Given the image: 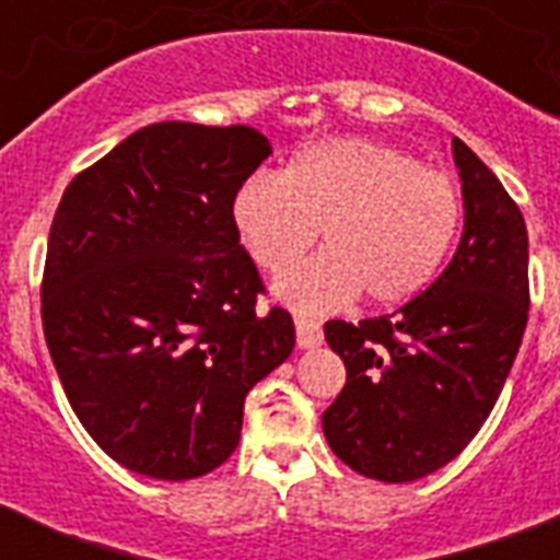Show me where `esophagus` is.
I'll return each instance as SVG.
<instances>
[{"instance_id":"34e87169","label":"esophagus","mask_w":560,"mask_h":560,"mask_svg":"<svg viewBox=\"0 0 560 560\" xmlns=\"http://www.w3.org/2000/svg\"><path fill=\"white\" fill-rule=\"evenodd\" d=\"M296 342L299 349H314L323 342V325L307 316H296Z\"/></svg>"}]
</instances>
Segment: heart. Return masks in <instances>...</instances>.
Returning a JSON list of instances; mask_svg holds the SVG:
<instances>
[{"label":"heart","instance_id":"heart-1","mask_svg":"<svg viewBox=\"0 0 560 560\" xmlns=\"http://www.w3.org/2000/svg\"><path fill=\"white\" fill-rule=\"evenodd\" d=\"M232 218L258 267L284 270L323 229L325 253L279 279L302 311H331L360 293L377 307L418 296L442 270L459 232L462 197L451 174L400 148L334 139L290 160L281 177L237 188Z\"/></svg>","mask_w":560,"mask_h":560}]
</instances>
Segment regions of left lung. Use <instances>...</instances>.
<instances>
[{
  "label": "left lung",
  "mask_w": 560,
  "mask_h": 560,
  "mask_svg": "<svg viewBox=\"0 0 560 560\" xmlns=\"http://www.w3.org/2000/svg\"><path fill=\"white\" fill-rule=\"evenodd\" d=\"M465 229L444 272L395 314L325 323L346 386L323 412L351 470L412 482L456 459L494 409L529 319V235L486 162L453 139Z\"/></svg>",
  "instance_id": "1"
}]
</instances>
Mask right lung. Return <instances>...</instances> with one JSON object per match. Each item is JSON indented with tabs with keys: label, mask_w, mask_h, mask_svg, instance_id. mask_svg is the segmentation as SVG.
<instances>
[{
	"label": "right lung",
	"mask_w": 560,
	"mask_h": 560,
	"mask_svg": "<svg viewBox=\"0 0 560 560\" xmlns=\"http://www.w3.org/2000/svg\"><path fill=\"white\" fill-rule=\"evenodd\" d=\"M244 125L162 121L69 183L39 288L63 392L107 456L153 479H194L235 453L244 398L290 358L284 307L232 218L270 156Z\"/></svg>",
	"instance_id": "1"
}]
</instances>
